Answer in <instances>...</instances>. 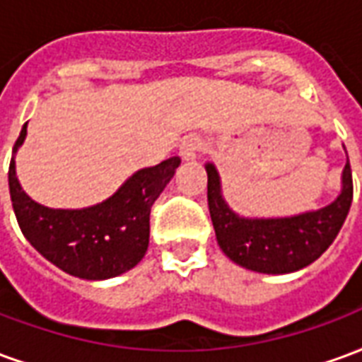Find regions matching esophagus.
Wrapping results in <instances>:
<instances>
[{
  "mask_svg": "<svg viewBox=\"0 0 362 362\" xmlns=\"http://www.w3.org/2000/svg\"><path fill=\"white\" fill-rule=\"evenodd\" d=\"M202 149H204V139L197 137V135H188L180 143V157L184 160H192V158L197 157V153Z\"/></svg>",
  "mask_w": 362,
  "mask_h": 362,
  "instance_id": "1",
  "label": "esophagus"
}]
</instances>
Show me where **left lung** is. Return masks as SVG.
I'll use <instances>...</instances> for the list:
<instances>
[{
	"label": "left lung",
	"instance_id": "obj_1",
	"mask_svg": "<svg viewBox=\"0 0 362 362\" xmlns=\"http://www.w3.org/2000/svg\"><path fill=\"white\" fill-rule=\"evenodd\" d=\"M207 170V204L221 250L238 266L258 273L298 272L310 266L334 243L353 202L349 158L343 168V188L334 204L318 211L285 219H246L228 209L221 196L219 174Z\"/></svg>",
	"mask_w": 362,
	"mask_h": 362
}]
</instances>
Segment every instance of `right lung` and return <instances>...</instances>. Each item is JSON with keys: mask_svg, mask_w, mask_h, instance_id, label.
I'll return each instance as SVG.
<instances>
[{"mask_svg": "<svg viewBox=\"0 0 362 362\" xmlns=\"http://www.w3.org/2000/svg\"><path fill=\"white\" fill-rule=\"evenodd\" d=\"M27 124L13 151L25 141ZM180 157L143 168L106 202L87 209H50L23 192L15 160L9 165V194L23 235L62 272L81 279H108L135 267L149 246L151 207L170 182Z\"/></svg>", "mask_w": 362, "mask_h": 362, "instance_id": "add662e5", "label": "right lung"}]
</instances>
